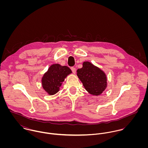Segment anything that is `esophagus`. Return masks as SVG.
<instances>
[{
    "instance_id": "1",
    "label": "esophagus",
    "mask_w": 148,
    "mask_h": 148,
    "mask_svg": "<svg viewBox=\"0 0 148 148\" xmlns=\"http://www.w3.org/2000/svg\"><path fill=\"white\" fill-rule=\"evenodd\" d=\"M71 70H72V72L74 73V74H75L76 73V68H74V67H72V68H71Z\"/></svg>"
}]
</instances>
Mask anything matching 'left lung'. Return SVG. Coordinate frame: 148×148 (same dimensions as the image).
<instances>
[{
    "mask_svg": "<svg viewBox=\"0 0 148 148\" xmlns=\"http://www.w3.org/2000/svg\"><path fill=\"white\" fill-rule=\"evenodd\" d=\"M77 76L85 90L90 95L99 96L108 86L106 73L89 62H84L83 67L77 70Z\"/></svg>",
    "mask_w": 148,
    "mask_h": 148,
    "instance_id": "1",
    "label": "left lung"
}]
</instances>
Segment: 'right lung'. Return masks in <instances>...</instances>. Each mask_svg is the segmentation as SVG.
Listing matches in <instances>:
<instances>
[{"mask_svg":"<svg viewBox=\"0 0 148 148\" xmlns=\"http://www.w3.org/2000/svg\"><path fill=\"white\" fill-rule=\"evenodd\" d=\"M72 73L70 68L59 64L51 65L45 72L42 78L43 89L49 95L58 93L66 77Z\"/></svg>","mask_w":148,"mask_h":148,"instance_id":"add662e5","label":"right lung"}]
</instances>
